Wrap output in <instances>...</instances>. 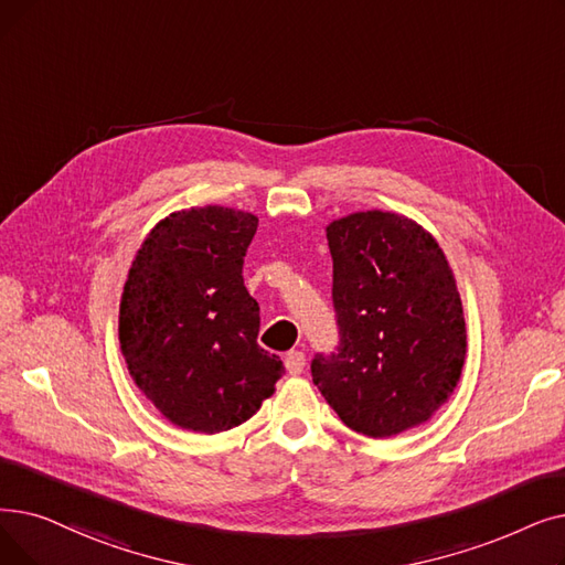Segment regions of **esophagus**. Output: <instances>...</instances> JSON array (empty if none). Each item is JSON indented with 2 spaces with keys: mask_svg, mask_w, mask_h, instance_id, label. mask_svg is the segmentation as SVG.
<instances>
[{
  "mask_svg": "<svg viewBox=\"0 0 565 565\" xmlns=\"http://www.w3.org/2000/svg\"><path fill=\"white\" fill-rule=\"evenodd\" d=\"M305 364H307V358L302 351L286 353V370L290 376H300L305 372Z\"/></svg>",
  "mask_w": 565,
  "mask_h": 565,
  "instance_id": "obj_1",
  "label": "esophagus"
}]
</instances>
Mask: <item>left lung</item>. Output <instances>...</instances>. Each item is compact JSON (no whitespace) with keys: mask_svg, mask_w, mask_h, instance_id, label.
<instances>
[{"mask_svg":"<svg viewBox=\"0 0 565 565\" xmlns=\"http://www.w3.org/2000/svg\"><path fill=\"white\" fill-rule=\"evenodd\" d=\"M339 347L311 360L341 423L387 438L448 402L466 358L455 275L438 242L395 212H355L328 228Z\"/></svg>","mask_w":565,"mask_h":565,"instance_id":"obj_1","label":"left lung"}]
</instances>
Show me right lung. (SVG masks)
I'll use <instances>...</instances> for the list:
<instances>
[{
	"instance_id": "right-lung-1",
	"label": "right lung",
	"mask_w": 565,
	"mask_h": 565,
	"mask_svg": "<svg viewBox=\"0 0 565 565\" xmlns=\"http://www.w3.org/2000/svg\"><path fill=\"white\" fill-rule=\"evenodd\" d=\"M258 216L205 205L168 214L140 244L119 302V347L142 395L173 425L247 423L284 374L258 347L260 309L242 279Z\"/></svg>"
}]
</instances>
